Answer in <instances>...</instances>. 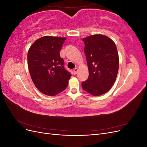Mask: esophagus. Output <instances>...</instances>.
I'll use <instances>...</instances> for the list:
<instances>
[{"label": "esophagus", "instance_id": "34e87169", "mask_svg": "<svg viewBox=\"0 0 147 147\" xmlns=\"http://www.w3.org/2000/svg\"><path fill=\"white\" fill-rule=\"evenodd\" d=\"M78 69L77 68H75L74 69V74H75V75H77V73H78Z\"/></svg>", "mask_w": 147, "mask_h": 147}]
</instances>
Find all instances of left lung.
<instances>
[{"instance_id":"left-lung-1","label":"left lung","mask_w":147,"mask_h":147,"mask_svg":"<svg viewBox=\"0 0 147 147\" xmlns=\"http://www.w3.org/2000/svg\"><path fill=\"white\" fill-rule=\"evenodd\" d=\"M89 77L82 83L83 90L93 96L108 92L117 78L119 57L115 43L108 37L97 34L83 39Z\"/></svg>"}]
</instances>
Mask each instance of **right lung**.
Segmentation results:
<instances>
[{
  "instance_id": "obj_1",
  "label": "right lung",
  "mask_w": 147,
  "mask_h": 147,
  "mask_svg": "<svg viewBox=\"0 0 147 147\" xmlns=\"http://www.w3.org/2000/svg\"><path fill=\"white\" fill-rule=\"evenodd\" d=\"M65 38L44 36L37 40L28 53V65L35 86L53 96L65 90L71 74L64 68L60 51Z\"/></svg>"
}]
</instances>
